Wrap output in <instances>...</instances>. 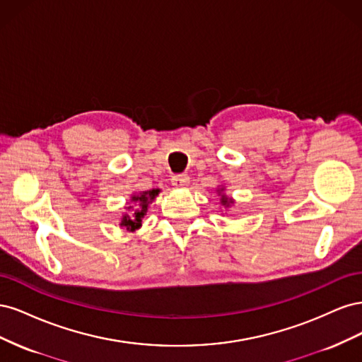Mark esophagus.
I'll use <instances>...</instances> for the list:
<instances>
[{"label":"esophagus","instance_id":"1","mask_svg":"<svg viewBox=\"0 0 362 362\" xmlns=\"http://www.w3.org/2000/svg\"><path fill=\"white\" fill-rule=\"evenodd\" d=\"M189 182H190V178L187 177V175H178V177L172 178V185H173V187H177V189L187 187Z\"/></svg>","mask_w":362,"mask_h":362}]
</instances>
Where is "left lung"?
Returning a JSON list of instances; mask_svg holds the SVG:
<instances>
[{
    "mask_svg": "<svg viewBox=\"0 0 362 362\" xmlns=\"http://www.w3.org/2000/svg\"><path fill=\"white\" fill-rule=\"evenodd\" d=\"M223 187L222 189H218L217 190V193H218V196H221V204L225 206V208H229V206H231L233 204H234V201L231 199V198H228V196L226 194H223Z\"/></svg>",
    "mask_w": 362,
    "mask_h": 362,
    "instance_id": "left-lung-1",
    "label": "left lung"
}]
</instances>
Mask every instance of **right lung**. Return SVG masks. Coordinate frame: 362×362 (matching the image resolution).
<instances>
[{
    "label": "right lung",
    "instance_id": "add662e5",
    "mask_svg": "<svg viewBox=\"0 0 362 362\" xmlns=\"http://www.w3.org/2000/svg\"><path fill=\"white\" fill-rule=\"evenodd\" d=\"M160 193V189H152L148 192H140V193H134L131 194V202L136 205V210L133 211V205L127 206V210L129 211V214H122V221H120V226H125L128 231H136L141 226V218L146 214L149 204L154 201Z\"/></svg>",
    "mask_w": 362,
    "mask_h": 362
}]
</instances>
